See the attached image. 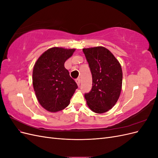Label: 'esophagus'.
Masks as SVG:
<instances>
[{"mask_svg": "<svg viewBox=\"0 0 158 158\" xmlns=\"http://www.w3.org/2000/svg\"><path fill=\"white\" fill-rule=\"evenodd\" d=\"M76 82L77 83V84H78V86H80V78L76 79Z\"/></svg>", "mask_w": 158, "mask_h": 158, "instance_id": "1", "label": "esophagus"}]
</instances>
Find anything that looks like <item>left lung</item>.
<instances>
[{
	"label": "left lung",
	"instance_id": "8db88e82",
	"mask_svg": "<svg viewBox=\"0 0 158 158\" xmlns=\"http://www.w3.org/2000/svg\"><path fill=\"white\" fill-rule=\"evenodd\" d=\"M92 75V88L84 94L89 109L96 113L111 109L120 96L122 88L121 66L103 47L83 49Z\"/></svg>",
	"mask_w": 158,
	"mask_h": 158
}]
</instances>
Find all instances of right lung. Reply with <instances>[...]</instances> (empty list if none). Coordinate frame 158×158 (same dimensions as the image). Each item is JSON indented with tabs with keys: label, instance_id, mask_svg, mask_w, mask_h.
I'll return each mask as SVG.
<instances>
[{
	"label": "right lung",
	"instance_id": "obj_1",
	"mask_svg": "<svg viewBox=\"0 0 158 158\" xmlns=\"http://www.w3.org/2000/svg\"><path fill=\"white\" fill-rule=\"evenodd\" d=\"M74 51V49L52 47L44 52L34 65L33 88L38 102L48 111L57 112L66 108L78 88L64 67L65 61Z\"/></svg>",
	"mask_w": 158,
	"mask_h": 158
}]
</instances>
